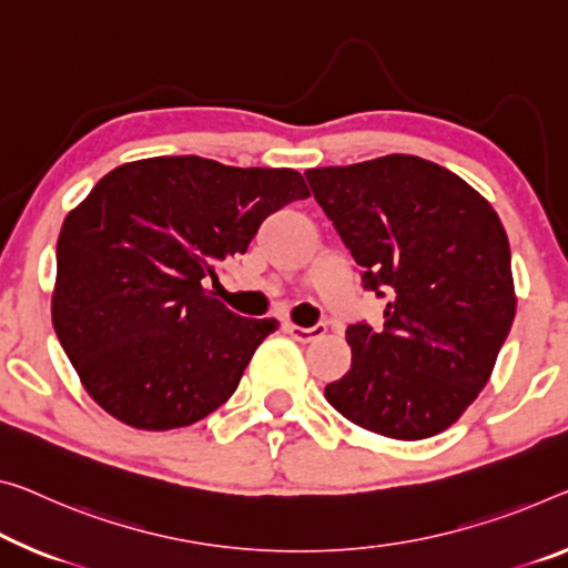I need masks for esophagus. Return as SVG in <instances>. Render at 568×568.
I'll list each match as a JSON object with an SVG mask.
<instances>
[{"label": "esophagus", "mask_w": 568, "mask_h": 568, "mask_svg": "<svg viewBox=\"0 0 568 568\" xmlns=\"http://www.w3.org/2000/svg\"><path fill=\"white\" fill-rule=\"evenodd\" d=\"M284 327H286V333H290L294 339H300V343H312V339H317L327 333L325 322H317V325H312V327H300L290 322V325H284Z\"/></svg>", "instance_id": "1"}]
</instances>
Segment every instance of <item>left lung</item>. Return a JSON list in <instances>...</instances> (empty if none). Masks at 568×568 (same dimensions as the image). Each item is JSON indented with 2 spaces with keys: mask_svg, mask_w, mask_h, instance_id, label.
Segmentation results:
<instances>
[{
  "mask_svg": "<svg viewBox=\"0 0 568 568\" xmlns=\"http://www.w3.org/2000/svg\"><path fill=\"white\" fill-rule=\"evenodd\" d=\"M304 178L365 290L388 296L383 329L347 325L353 365L325 398L390 439L444 432L490 381L516 317L500 217L455 172L412 154Z\"/></svg>",
  "mask_w": 568,
  "mask_h": 568,
  "instance_id": "left-lung-1",
  "label": "left lung"
}]
</instances>
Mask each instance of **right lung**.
I'll use <instances>...</instances> for the list:
<instances>
[{
  "mask_svg": "<svg viewBox=\"0 0 568 568\" xmlns=\"http://www.w3.org/2000/svg\"><path fill=\"white\" fill-rule=\"evenodd\" d=\"M310 197L294 170L152 156L111 170L65 217L52 327L89 396L134 429L190 426L225 404L276 320L205 290L268 215Z\"/></svg>",
  "mask_w": 568,
  "mask_h": 568,
  "instance_id": "1",
  "label": "right lung"
}]
</instances>
